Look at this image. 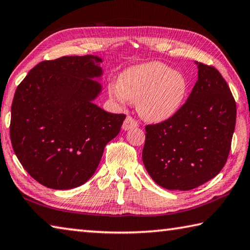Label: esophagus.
<instances>
[{"instance_id": "obj_1", "label": "esophagus", "mask_w": 250, "mask_h": 250, "mask_svg": "<svg viewBox=\"0 0 250 250\" xmlns=\"http://www.w3.org/2000/svg\"><path fill=\"white\" fill-rule=\"evenodd\" d=\"M138 125H139L138 121L135 120V119H133L132 117L129 116V117L125 118L124 125H122V129H124L125 131H126V130H130V129H132V128H137Z\"/></svg>"}]
</instances>
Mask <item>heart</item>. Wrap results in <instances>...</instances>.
Masks as SVG:
<instances>
[{
  "mask_svg": "<svg viewBox=\"0 0 250 250\" xmlns=\"http://www.w3.org/2000/svg\"><path fill=\"white\" fill-rule=\"evenodd\" d=\"M110 98L119 104L137 103L140 116L147 121L162 122L174 117L183 107L188 92L185 75L160 62H143L122 71L118 83L108 84Z\"/></svg>",
  "mask_w": 250,
  "mask_h": 250,
  "instance_id": "b5f03b06",
  "label": "heart"
}]
</instances>
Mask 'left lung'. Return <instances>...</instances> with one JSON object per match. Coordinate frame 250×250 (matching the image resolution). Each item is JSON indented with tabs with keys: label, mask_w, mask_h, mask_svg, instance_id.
Segmentation results:
<instances>
[{
	"label": "left lung",
	"mask_w": 250,
	"mask_h": 250,
	"mask_svg": "<svg viewBox=\"0 0 250 250\" xmlns=\"http://www.w3.org/2000/svg\"><path fill=\"white\" fill-rule=\"evenodd\" d=\"M197 82L174 117L146 126L143 164L156 184L189 191L216 176L229 154L236 103L214 67L195 62Z\"/></svg>",
	"instance_id": "obj_1"
}]
</instances>
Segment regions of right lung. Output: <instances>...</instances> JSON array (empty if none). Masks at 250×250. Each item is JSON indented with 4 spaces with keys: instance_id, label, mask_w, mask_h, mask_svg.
<instances>
[{
    "instance_id": "obj_1",
    "label": "right lung",
    "mask_w": 250,
    "mask_h": 250,
    "mask_svg": "<svg viewBox=\"0 0 250 250\" xmlns=\"http://www.w3.org/2000/svg\"><path fill=\"white\" fill-rule=\"evenodd\" d=\"M103 59L94 55L44 61L15 91L12 146L23 167L46 188H78L96 172L125 115L94 104L103 87Z\"/></svg>"
}]
</instances>
